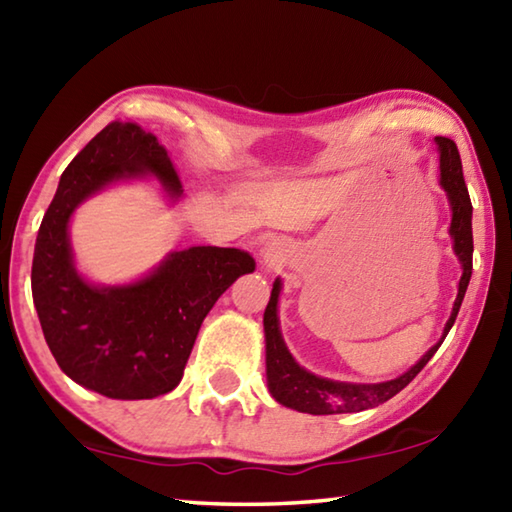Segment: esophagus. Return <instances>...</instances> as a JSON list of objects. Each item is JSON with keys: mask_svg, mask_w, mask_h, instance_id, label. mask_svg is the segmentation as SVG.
<instances>
[{"mask_svg": "<svg viewBox=\"0 0 512 512\" xmlns=\"http://www.w3.org/2000/svg\"><path fill=\"white\" fill-rule=\"evenodd\" d=\"M262 264L266 266V270H279L286 259V244L282 239H270L262 246Z\"/></svg>", "mask_w": 512, "mask_h": 512, "instance_id": "esophagus-1", "label": "esophagus"}]
</instances>
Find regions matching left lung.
I'll list each match as a JSON object with an SVG mask.
<instances>
[{
  "label": "left lung",
  "instance_id": "left-lung-1",
  "mask_svg": "<svg viewBox=\"0 0 512 512\" xmlns=\"http://www.w3.org/2000/svg\"><path fill=\"white\" fill-rule=\"evenodd\" d=\"M437 153H439V184H442L444 193L448 197L450 206V228L448 235L453 239V250L462 264V277H459L457 297L450 317L444 326V333L439 337L435 346L422 355L417 364L410 366L404 375L388 382L379 384H350V382H335V379L319 377L310 373L304 366L295 362L290 350L282 337V328H279L277 306H279V293H282V279H275L273 290H270V299L264 313V337H266V379L268 390L275 402L286 408H293L297 413H310V415H339V413H359V410L375 408L379 404L388 402L395 397L399 390L406 388L417 377L430 357L437 353V348L453 328L459 306L464 302L466 288L473 275V204H470L468 188L464 182L462 159H459V150L453 139L448 137H435Z\"/></svg>",
  "mask_w": 512,
  "mask_h": 512
}]
</instances>
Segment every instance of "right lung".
<instances>
[{"instance_id": "right-lung-1", "label": "right lung", "mask_w": 512, "mask_h": 512, "mask_svg": "<svg viewBox=\"0 0 512 512\" xmlns=\"http://www.w3.org/2000/svg\"><path fill=\"white\" fill-rule=\"evenodd\" d=\"M155 179L170 202L184 195L166 150L137 124H108L59 177L39 226L33 302L59 368L110 399H153L182 382L190 350L219 297L255 270L246 250H173L130 284H93L75 266L70 217L104 188Z\"/></svg>"}]
</instances>
